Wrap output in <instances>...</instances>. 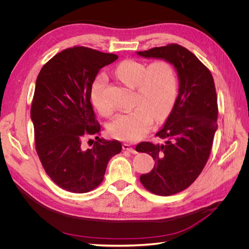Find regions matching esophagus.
<instances>
[{
  "instance_id": "34e87169",
  "label": "esophagus",
  "mask_w": 249,
  "mask_h": 249,
  "mask_svg": "<svg viewBox=\"0 0 249 249\" xmlns=\"http://www.w3.org/2000/svg\"><path fill=\"white\" fill-rule=\"evenodd\" d=\"M123 148H124V150H127V152L132 153V154H137V150L135 149L134 147H132L130 144H127V143H124V144H123Z\"/></svg>"
}]
</instances>
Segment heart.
Here are the masks:
<instances>
[{
	"instance_id": "heart-1",
	"label": "heart",
	"mask_w": 249,
	"mask_h": 249,
	"mask_svg": "<svg viewBox=\"0 0 249 249\" xmlns=\"http://www.w3.org/2000/svg\"><path fill=\"white\" fill-rule=\"evenodd\" d=\"M117 77L126 85L136 87L133 110L120 113L108 124L110 136L124 141H137L149 131L153 124L167 117L177 97V78L172 67L163 61L145 64L125 60L116 67ZM107 78L100 74L90 91L94 108L109 115L113 108L105 99Z\"/></svg>"
}]
</instances>
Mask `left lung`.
I'll use <instances>...</instances> for the list:
<instances>
[{"mask_svg":"<svg viewBox=\"0 0 249 249\" xmlns=\"http://www.w3.org/2000/svg\"><path fill=\"white\" fill-rule=\"evenodd\" d=\"M137 55L171 64L178 79V93L162 129L156 135L165 143L141 142L140 153L154 158L155 166L140 182L152 193L168 196L185 190L205 167L217 130V95L210 71L190 51L178 44L154 48Z\"/></svg>","mask_w":249,"mask_h":249,"instance_id":"1","label":"left lung"}]
</instances>
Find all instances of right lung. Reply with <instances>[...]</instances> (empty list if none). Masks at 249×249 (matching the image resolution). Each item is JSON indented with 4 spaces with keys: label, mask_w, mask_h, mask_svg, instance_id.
<instances>
[{
    "label": "right lung",
    "mask_w": 249,
    "mask_h": 249,
    "mask_svg": "<svg viewBox=\"0 0 249 249\" xmlns=\"http://www.w3.org/2000/svg\"><path fill=\"white\" fill-rule=\"evenodd\" d=\"M117 58L74 47L53 57L37 77L31 107L36 152L48 176L64 190H93L102 183L109 160L122 152L118 140L97 137L101 126L90 102L97 72ZM90 136L98 141L84 149L82 140Z\"/></svg>",
    "instance_id": "add662e5"
}]
</instances>
